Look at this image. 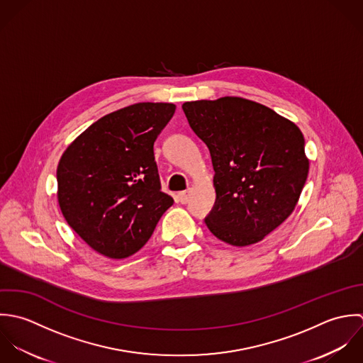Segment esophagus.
<instances>
[{"instance_id":"esophagus-1","label":"esophagus","mask_w":363,"mask_h":363,"mask_svg":"<svg viewBox=\"0 0 363 363\" xmlns=\"http://www.w3.org/2000/svg\"><path fill=\"white\" fill-rule=\"evenodd\" d=\"M177 198H178V202H181L182 205H185V203H188V202H189V192H188V191H185V192H179Z\"/></svg>"}]
</instances>
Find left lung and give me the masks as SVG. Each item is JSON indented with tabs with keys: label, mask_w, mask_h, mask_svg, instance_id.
Returning <instances> with one entry per match:
<instances>
[{
	"label": "left lung",
	"mask_w": 363,
	"mask_h": 363,
	"mask_svg": "<svg viewBox=\"0 0 363 363\" xmlns=\"http://www.w3.org/2000/svg\"><path fill=\"white\" fill-rule=\"evenodd\" d=\"M182 109L215 169L208 228L235 247L264 240L291 215L307 179L303 133L271 108L240 96L185 102Z\"/></svg>",
	"instance_id": "8db88e82"
}]
</instances>
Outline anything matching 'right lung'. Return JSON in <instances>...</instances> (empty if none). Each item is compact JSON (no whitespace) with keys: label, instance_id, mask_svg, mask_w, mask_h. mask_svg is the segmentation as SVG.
Returning a JSON list of instances; mask_svg holds the SVG:
<instances>
[{"label":"right lung","instance_id":"1","mask_svg":"<svg viewBox=\"0 0 363 363\" xmlns=\"http://www.w3.org/2000/svg\"><path fill=\"white\" fill-rule=\"evenodd\" d=\"M174 112V104H133L98 119L63 152L59 206L96 252L112 259L133 255L172 206L161 192L152 147Z\"/></svg>","mask_w":363,"mask_h":363}]
</instances>
